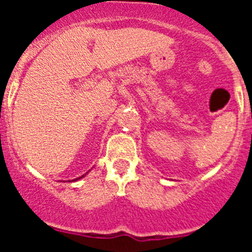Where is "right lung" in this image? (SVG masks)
Wrapping results in <instances>:
<instances>
[{"label": "right lung", "mask_w": 252, "mask_h": 252, "mask_svg": "<svg viewBox=\"0 0 252 252\" xmlns=\"http://www.w3.org/2000/svg\"><path fill=\"white\" fill-rule=\"evenodd\" d=\"M86 174H87V173H86ZM86 174H84V175H86ZM84 175H82V177H79V178H77V179H73V180H72V182H77V180H79V179H82V178H83V177H84ZM68 182H70V180H68Z\"/></svg>", "instance_id": "right-lung-1"}]
</instances>
